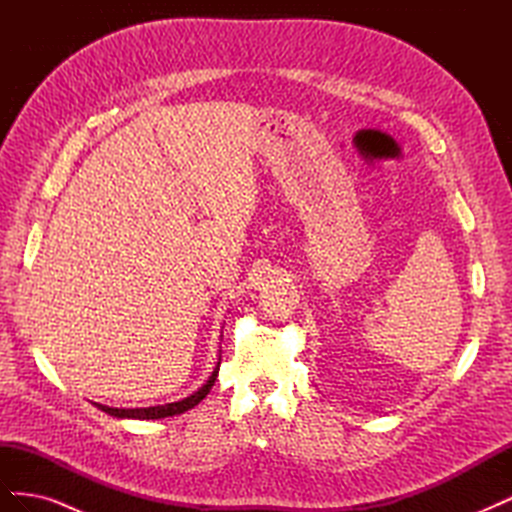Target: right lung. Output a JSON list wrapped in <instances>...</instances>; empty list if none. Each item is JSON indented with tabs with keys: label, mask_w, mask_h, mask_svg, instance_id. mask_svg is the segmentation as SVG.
Segmentation results:
<instances>
[{
	"label": "right lung",
	"mask_w": 512,
	"mask_h": 512,
	"mask_svg": "<svg viewBox=\"0 0 512 512\" xmlns=\"http://www.w3.org/2000/svg\"><path fill=\"white\" fill-rule=\"evenodd\" d=\"M220 371V363L215 365L213 374L209 376V380L200 386L196 393H192L190 397H185L181 401H173V404H164V406H151V408H108L102 404H96L102 412L117 416V418H138V421H149V418H166V416H175V414H183L192 410L194 406H198L200 401L207 397V393L211 391V386L215 384V378H218Z\"/></svg>",
	"instance_id": "1"
}]
</instances>
